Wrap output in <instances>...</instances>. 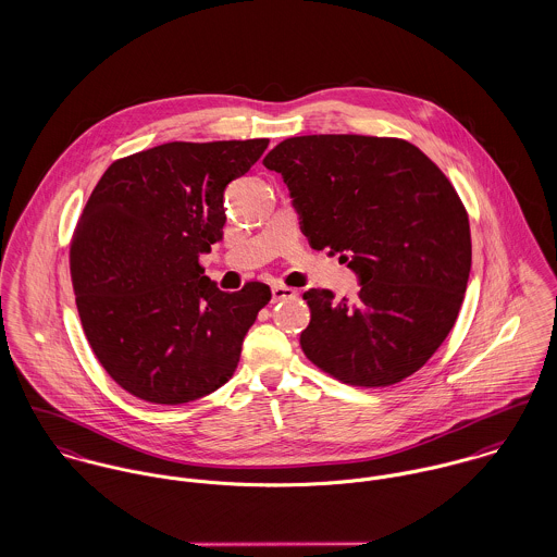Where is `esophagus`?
I'll return each instance as SVG.
<instances>
[{
    "instance_id": "1",
    "label": "esophagus",
    "mask_w": 557,
    "mask_h": 557,
    "mask_svg": "<svg viewBox=\"0 0 557 557\" xmlns=\"http://www.w3.org/2000/svg\"><path fill=\"white\" fill-rule=\"evenodd\" d=\"M294 296H296V289L285 287V285H272V300H274V302L287 300V298H294Z\"/></svg>"
}]
</instances>
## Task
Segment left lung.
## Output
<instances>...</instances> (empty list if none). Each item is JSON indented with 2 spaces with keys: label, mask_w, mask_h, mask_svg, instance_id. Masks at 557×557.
I'll return each instance as SVG.
<instances>
[{
  "label": "left lung",
  "mask_w": 557,
  "mask_h": 557,
  "mask_svg": "<svg viewBox=\"0 0 557 557\" xmlns=\"http://www.w3.org/2000/svg\"><path fill=\"white\" fill-rule=\"evenodd\" d=\"M300 230L358 278L354 300L302 294L307 358L351 386H391L416 373L453 330L470 278L466 208L437 164L391 137L307 135L278 144Z\"/></svg>",
  "instance_id": "obj_1"
}]
</instances>
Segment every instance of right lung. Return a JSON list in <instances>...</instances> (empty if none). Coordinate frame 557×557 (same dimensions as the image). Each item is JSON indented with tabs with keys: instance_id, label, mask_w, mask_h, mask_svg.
I'll return each mask as SVG.
<instances>
[{
	"instance_id": "obj_1",
	"label": "right lung",
	"mask_w": 557,
	"mask_h": 557,
	"mask_svg": "<svg viewBox=\"0 0 557 557\" xmlns=\"http://www.w3.org/2000/svg\"><path fill=\"white\" fill-rule=\"evenodd\" d=\"M268 144H162L115 160L91 190L71 246L73 287L96 358L131 395L180 405L232 380L270 287L221 292L199 257L223 239L227 184Z\"/></svg>"
}]
</instances>
